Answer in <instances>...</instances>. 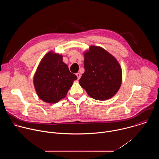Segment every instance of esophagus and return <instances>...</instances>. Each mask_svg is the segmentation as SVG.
I'll return each mask as SVG.
<instances>
[{
	"label": "esophagus",
	"mask_w": 159,
	"mask_h": 159,
	"mask_svg": "<svg viewBox=\"0 0 159 159\" xmlns=\"http://www.w3.org/2000/svg\"><path fill=\"white\" fill-rule=\"evenodd\" d=\"M76 75H77V79H78V80H79V79H80V77H81V75H80V74H79V73H77V74H76Z\"/></svg>",
	"instance_id": "34e87169"
}]
</instances>
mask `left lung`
I'll return each instance as SVG.
<instances>
[{"label": "left lung", "instance_id": "obj_1", "mask_svg": "<svg viewBox=\"0 0 159 159\" xmlns=\"http://www.w3.org/2000/svg\"><path fill=\"white\" fill-rule=\"evenodd\" d=\"M85 72L80 86L92 98L104 101L114 96L122 82L121 67L116 59L100 47L91 46L84 53Z\"/></svg>", "mask_w": 159, "mask_h": 159}]
</instances>
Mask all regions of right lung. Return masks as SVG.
Returning a JSON list of instances; mask_svg holds the SVG:
<instances>
[{"mask_svg": "<svg viewBox=\"0 0 159 159\" xmlns=\"http://www.w3.org/2000/svg\"><path fill=\"white\" fill-rule=\"evenodd\" d=\"M77 79L63 62L62 55L50 51L41 60L33 82L38 97L45 102L53 104L66 96Z\"/></svg>", "mask_w": 159, "mask_h": 159, "instance_id": "right-lung-1", "label": "right lung"}]
</instances>
